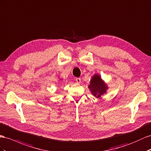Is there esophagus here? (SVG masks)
Listing matches in <instances>:
<instances>
[{"label":"esophagus","instance_id":"esophagus-1","mask_svg":"<svg viewBox=\"0 0 151 151\" xmlns=\"http://www.w3.org/2000/svg\"><path fill=\"white\" fill-rule=\"evenodd\" d=\"M76 82L77 83H81V79L79 78V77H77V78H76Z\"/></svg>","mask_w":151,"mask_h":151}]
</instances>
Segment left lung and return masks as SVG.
Returning <instances> with one entry per match:
<instances>
[{"instance_id":"obj_1","label":"left lung","mask_w":151,"mask_h":151,"mask_svg":"<svg viewBox=\"0 0 151 151\" xmlns=\"http://www.w3.org/2000/svg\"><path fill=\"white\" fill-rule=\"evenodd\" d=\"M88 88L92 94L96 98L101 97V95L106 93V90L108 89L107 85L98 74L93 76Z\"/></svg>"}]
</instances>
